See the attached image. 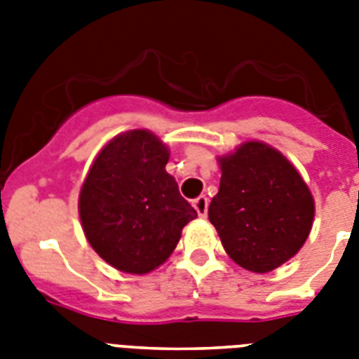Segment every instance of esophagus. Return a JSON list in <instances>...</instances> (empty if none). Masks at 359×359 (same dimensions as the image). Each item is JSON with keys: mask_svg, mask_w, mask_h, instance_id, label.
Here are the masks:
<instances>
[{"mask_svg": "<svg viewBox=\"0 0 359 359\" xmlns=\"http://www.w3.org/2000/svg\"><path fill=\"white\" fill-rule=\"evenodd\" d=\"M194 208L197 210V214L205 218L207 216V210H208V199L207 196H199L197 199H194Z\"/></svg>", "mask_w": 359, "mask_h": 359, "instance_id": "34e87169", "label": "esophagus"}]
</instances>
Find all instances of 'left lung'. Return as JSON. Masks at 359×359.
Returning a JSON list of instances; mask_svg holds the SVG:
<instances>
[{"label":"left lung","mask_w":359,"mask_h":359,"mask_svg":"<svg viewBox=\"0 0 359 359\" xmlns=\"http://www.w3.org/2000/svg\"><path fill=\"white\" fill-rule=\"evenodd\" d=\"M219 190L208 207L227 255L266 273L300 251L311 233L315 199L298 169L262 141H244L218 156Z\"/></svg>","instance_id":"8db88e82"}]
</instances>
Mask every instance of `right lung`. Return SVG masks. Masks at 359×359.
Returning <instances> with one entry per match:
<instances>
[{"label": "right lung", "mask_w": 359, "mask_h": 359, "mask_svg": "<svg viewBox=\"0 0 359 359\" xmlns=\"http://www.w3.org/2000/svg\"><path fill=\"white\" fill-rule=\"evenodd\" d=\"M169 147L151 130H128L100 149L81 184L78 212L87 242L124 273L168 261L184 225L197 218L165 171Z\"/></svg>", "instance_id": "right-lung-1"}]
</instances>
